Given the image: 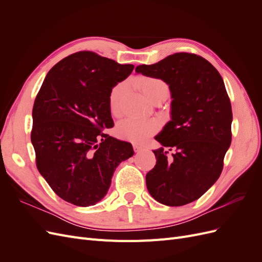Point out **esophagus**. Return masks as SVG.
I'll return each mask as SVG.
<instances>
[{"instance_id": "34e87169", "label": "esophagus", "mask_w": 262, "mask_h": 262, "mask_svg": "<svg viewBox=\"0 0 262 262\" xmlns=\"http://www.w3.org/2000/svg\"><path fill=\"white\" fill-rule=\"evenodd\" d=\"M133 148H134V152H141V150L144 149L143 146L138 145V144H134V145H133Z\"/></svg>"}]
</instances>
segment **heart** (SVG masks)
Returning a JSON list of instances; mask_svg holds the SVG:
<instances>
[{
    "mask_svg": "<svg viewBox=\"0 0 262 262\" xmlns=\"http://www.w3.org/2000/svg\"><path fill=\"white\" fill-rule=\"evenodd\" d=\"M139 85L146 96L152 99L158 94L168 93V86L161 78L142 77L139 80ZM125 84L119 83L113 87L109 95L110 110L114 115L120 113V100L124 93ZM157 122L154 120L139 118H126L117 126L118 136L134 143H141L157 130Z\"/></svg>",
    "mask_w": 262,
    "mask_h": 262,
    "instance_id": "obj_1",
    "label": "heart"
}]
</instances>
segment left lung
Masks as SVG:
<instances>
[{"mask_svg": "<svg viewBox=\"0 0 262 262\" xmlns=\"http://www.w3.org/2000/svg\"><path fill=\"white\" fill-rule=\"evenodd\" d=\"M136 72L161 78L171 93L170 121L155 137L156 165L146 173V187L168 207L188 204L215 184L232 142L231 100L219 71L194 53H173ZM167 147L177 153L167 161Z\"/></svg>", "mask_w": 262, "mask_h": 262, "instance_id": "left-lung-1", "label": "left lung"}]
</instances>
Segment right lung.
<instances>
[{
    "mask_svg": "<svg viewBox=\"0 0 262 262\" xmlns=\"http://www.w3.org/2000/svg\"><path fill=\"white\" fill-rule=\"evenodd\" d=\"M133 69L80 51L58 62L37 94L30 134L37 168L69 203L90 207L99 202L118 165L134 154L131 143L104 131L114 126L110 92Z\"/></svg>",
    "mask_w": 262,
    "mask_h": 262,
    "instance_id": "right-lung-1",
    "label": "right lung"
}]
</instances>
